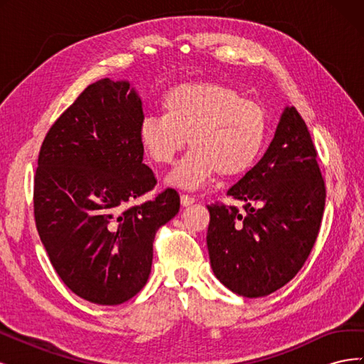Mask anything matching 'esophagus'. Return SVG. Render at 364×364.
Returning a JSON list of instances; mask_svg holds the SVG:
<instances>
[{"mask_svg":"<svg viewBox=\"0 0 364 364\" xmlns=\"http://www.w3.org/2000/svg\"><path fill=\"white\" fill-rule=\"evenodd\" d=\"M196 202V199L193 196H188V194H182L181 196V203L183 205V206H190V205H193Z\"/></svg>","mask_w":364,"mask_h":364,"instance_id":"esophagus-1","label":"esophagus"}]
</instances>
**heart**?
Listing matches in <instances>:
<instances>
[{
	"instance_id": "heart-1",
	"label": "heart",
	"mask_w": 364,
	"mask_h": 364,
	"mask_svg": "<svg viewBox=\"0 0 364 364\" xmlns=\"http://www.w3.org/2000/svg\"><path fill=\"white\" fill-rule=\"evenodd\" d=\"M162 115L139 124V142L161 165L171 164L186 144L193 150L168 176L171 185L193 190L218 171L223 178L246 173L262 150L267 134L264 109L218 82L173 86L161 100Z\"/></svg>"
}]
</instances>
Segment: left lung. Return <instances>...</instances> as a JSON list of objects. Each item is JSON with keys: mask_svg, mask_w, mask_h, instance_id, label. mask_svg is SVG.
<instances>
[{"mask_svg": "<svg viewBox=\"0 0 364 364\" xmlns=\"http://www.w3.org/2000/svg\"><path fill=\"white\" fill-rule=\"evenodd\" d=\"M228 196L237 206H208L206 245L213 272L245 297L279 290L302 269L325 209L317 151L296 107H285L267 151Z\"/></svg>", "mask_w": 364, "mask_h": 364, "instance_id": "8db88e82", "label": "left lung"}]
</instances>
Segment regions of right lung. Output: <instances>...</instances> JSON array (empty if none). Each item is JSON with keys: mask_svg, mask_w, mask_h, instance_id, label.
Masks as SVG:
<instances>
[{"mask_svg": "<svg viewBox=\"0 0 364 364\" xmlns=\"http://www.w3.org/2000/svg\"><path fill=\"white\" fill-rule=\"evenodd\" d=\"M142 103L127 80L102 79L75 98L42 142L35 176V222L67 287L98 305H119L144 287L156 230L179 213L173 188H155L142 164Z\"/></svg>", "mask_w": 364, "mask_h": 364, "instance_id": "obj_1", "label": "right lung"}]
</instances>
